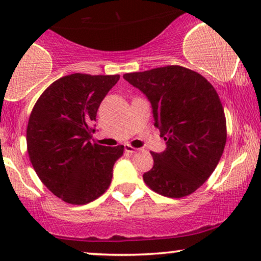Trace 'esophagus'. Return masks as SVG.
Listing matches in <instances>:
<instances>
[{
  "instance_id": "34e87169",
  "label": "esophagus",
  "mask_w": 261,
  "mask_h": 261,
  "mask_svg": "<svg viewBox=\"0 0 261 261\" xmlns=\"http://www.w3.org/2000/svg\"><path fill=\"white\" fill-rule=\"evenodd\" d=\"M137 151H140L139 148H134V147H131L130 145H126L125 146V152H127V153H135V152H137Z\"/></svg>"
}]
</instances>
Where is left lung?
<instances>
[{
  "label": "left lung",
  "instance_id": "8db88e82",
  "mask_svg": "<svg viewBox=\"0 0 261 261\" xmlns=\"http://www.w3.org/2000/svg\"><path fill=\"white\" fill-rule=\"evenodd\" d=\"M124 79L148 98L154 126L167 141L163 152H151L153 167L143 180L163 196L190 195L214 173L226 145V116L216 89L200 73L176 65Z\"/></svg>",
  "mask_w": 261,
  "mask_h": 261
}]
</instances>
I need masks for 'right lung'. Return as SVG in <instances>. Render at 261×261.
Instances as JSON below:
<instances>
[{"label":"right lung","mask_w":261,"mask_h":261,"mask_svg":"<svg viewBox=\"0 0 261 261\" xmlns=\"http://www.w3.org/2000/svg\"><path fill=\"white\" fill-rule=\"evenodd\" d=\"M120 76L73 73L51 83L33 108L27 147L33 168L50 191L72 205L106 193L124 146L93 142L98 108Z\"/></svg>","instance_id":"obj_1"}]
</instances>
